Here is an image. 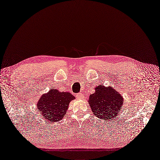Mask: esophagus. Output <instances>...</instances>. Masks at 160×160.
Instances as JSON below:
<instances>
[{
	"label": "esophagus",
	"mask_w": 160,
	"mask_h": 160,
	"mask_svg": "<svg viewBox=\"0 0 160 160\" xmlns=\"http://www.w3.org/2000/svg\"><path fill=\"white\" fill-rule=\"evenodd\" d=\"M76 97H77L78 99H83L84 98V95L82 94H78L76 95Z\"/></svg>",
	"instance_id": "1"
}]
</instances>
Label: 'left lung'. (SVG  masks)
<instances>
[{"label":"left lung","mask_w":160,"mask_h":160,"mask_svg":"<svg viewBox=\"0 0 160 160\" xmlns=\"http://www.w3.org/2000/svg\"><path fill=\"white\" fill-rule=\"evenodd\" d=\"M95 90L88 101L94 115L104 120L118 116L124 101L118 91L112 87H105L103 85L98 86Z\"/></svg>","instance_id":"8db88e82"}]
</instances>
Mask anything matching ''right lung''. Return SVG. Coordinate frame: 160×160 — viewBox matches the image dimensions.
<instances>
[{"label": "right lung", "instance_id": "add662e5", "mask_svg": "<svg viewBox=\"0 0 160 160\" xmlns=\"http://www.w3.org/2000/svg\"><path fill=\"white\" fill-rule=\"evenodd\" d=\"M75 98L70 92L51 89L48 93L41 96L37 103V109H38L41 116L45 119V121L52 124L62 119L70 102Z\"/></svg>", "mask_w": 160, "mask_h": 160}]
</instances>
